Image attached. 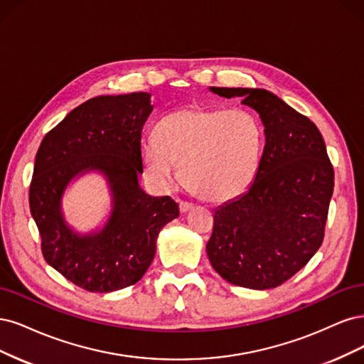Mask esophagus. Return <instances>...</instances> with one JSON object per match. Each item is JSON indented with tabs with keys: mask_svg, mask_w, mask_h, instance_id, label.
Segmentation results:
<instances>
[{
	"mask_svg": "<svg viewBox=\"0 0 364 364\" xmlns=\"http://www.w3.org/2000/svg\"><path fill=\"white\" fill-rule=\"evenodd\" d=\"M192 208H193V205H192L191 203H186V201H181V203H180V212H181V213L189 212V210H192Z\"/></svg>",
	"mask_w": 364,
	"mask_h": 364,
	"instance_id": "esophagus-1",
	"label": "esophagus"
}]
</instances>
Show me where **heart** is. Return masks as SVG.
Segmentation results:
<instances>
[{
	"mask_svg": "<svg viewBox=\"0 0 364 364\" xmlns=\"http://www.w3.org/2000/svg\"><path fill=\"white\" fill-rule=\"evenodd\" d=\"M263 132L245 109L189 105L157 122L154 140H144L140 159L148 178L168 187L177 178L210 203L242 195L259 169Z\"/></svg>",
	"mask_w": 364,
	"mask_h": 364,
	"instance_id": "obj_1",
	"label": "heart"
}]
</instances>
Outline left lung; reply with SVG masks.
Here are the masks:
<instances>
[{"mask_svg": "<svg viewBox=\"0 0 364 364\" xmlns=\"http://www.w3.org/2000/svg\"><path fill=\"white\" fill-rule=\"evenodd\" d=\"M259 113L264 148L246 192L215 210L207 255L228 283L274 289L321 248L334 171L321 132L307 116L264 89L210 87Z\"/></svg>", "mask_w": 364, "mask_h": 364, "instance_id": "1", "label": "left lung"}]
</instances>
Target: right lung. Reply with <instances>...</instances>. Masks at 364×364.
<instances>
[{"mask_svg":"<svg viewBox=\"0 0 364 364\" xmlns=\"http://www.w3.org/2000/svg\"><path fill=\"white\" fill-rule=\"evenodd\" d=\"M151 112L148 92L92 98L43 137L34 159L30 212L43 259L87 291L136 284L154 259L159 232L180 215L173 199L139 186L140 137ZM90 171L108 181L112 208L101 229L83 235L67 224L61 201L67 186Z\"/></svg>","mask_w":364,"mask_h":364,"instance_id":"right-lung-1","label":"right lung"}]
</instances>
